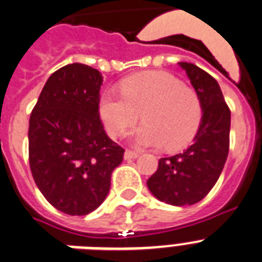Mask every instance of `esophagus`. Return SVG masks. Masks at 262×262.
<instances>
[{"instance_id":"1","label":"esophagus","mask_w":262,"mask_h":262,"mask_svg":"<svg viewBox=\"0 0 262 262\" xmlns=\"http://www.w3.org/2000/svg\"><path fill=\"white\" fill-rule=\"evenodd\" d=\"M139 157V154L135 151H129V149H127L126 152H124V160H134V159H138Z\"/></svg>"}]
</instances>
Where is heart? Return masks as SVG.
I'll return each instance as SVG.
<instances>
[{"label": "heart", "instance_id": "1", "mask_svg": "<svg viewBox=\"0 0 262 262\" xmlns=\"http://www.w3.org/2000/svg\"><path fill=\"white\" fill-rule=\"evenodd\" d=\"M120 92H106L99 101V114L111 136L123 135L142 114L144 123L133 133L136 144L177 151L195 138L202 123V101L173 75L140 72L124 78Z\"/></svg>", "mask_w": 262, "mask_h": 262}]
</instances>
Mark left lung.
<instances>
[{
    "instance_id": "8db88e82",
    "label": "left lung",
    "mask_w": 262,
    "mask_h": 262,
    "mask_svg": "<svg viewBox=\"0 0 262 262\" xmlns=\"http://www.w3.org/2000/svg\"><path fill=\"white\" fill-rule=\"evenodd\" d=\"M178 64L202 101V123L190 147L159 160L147 186L161 202L187 206L203 200L223 170L230 149L231 111L212 76L191 62Z\"/></svg>"
}]
</instances>
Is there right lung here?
<instances>
[{
	"mask_svg": "<svg viewBox=\"0 0 262 262\" xmlns=\"http://www.w3.org/2000/svg\"><path fill=\"white\" fill-rule=\"evenodd\" d=\"M99 71L73 62L50 76L30 115L29 160L46 200L68 215H86L105 201L124 149L99 119Z\"/></svg>",
	"mask_w": 262,
	"mask_h": 262,
	"instance_id": "obj_1",
	"label": "right lung"
}]
</instances>
